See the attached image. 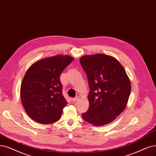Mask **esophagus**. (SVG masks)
<instances>
[{
	"label": "esophagus",
	"mask_w": 156,
	"mask_h": 156,
	"mask_svg": "<svg viewBox=\"0 0 156 156\" xmlns=\"http://www.w3.org/2000/svg\"><path fill=\"white\" fill-rule=\"evenodd\" d=\"M79 100V97L78 96H76V98H72V101L73 102H76V101H77L78 100Z\"/></svg>",
	"instance_id": "obj_1"
}]
</instances>
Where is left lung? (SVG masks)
I'll list each match as a JSON object with an SVG mask.
<instances>
[{
    "label": "left lung",
    "instance_id": "left-lung-1",
    "mask_svg": "<svg viewBox=\"0 0 156 156\" xmlns=\"http://www.w3.org/2000/svg\"><path fill=\"white\" fill-rule=\"evenodd\" d=\"M80 62L90 89L89 107L83 119L95 126L112 122L124 111L130 94L125 70L116 58L103 54L83 56Z\"/></svg>",
    "mask_w": 156,
    "mask_h": 156
}]
</instances>
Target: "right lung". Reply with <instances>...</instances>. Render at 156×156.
Here are the masks:
<instances>
[{
	"instance_id": "add662e5",
	"label": "right lung",
	"mask_w": 156,
	"mask_h": 156,
	"mask_svg": "<svg viewBox=\"0 0 156 156\" xmlns=\"http://www.w3.org/2000/svg\"><path fill=\"white\" fill-rule=\"evenodd\" d=\"M74 58L57 55L40 60L27 69L20 87L22 105L31 119L48 125L58 121L67 101L60 75Z\"/></svg>"
}]
</instances>
